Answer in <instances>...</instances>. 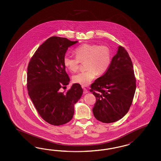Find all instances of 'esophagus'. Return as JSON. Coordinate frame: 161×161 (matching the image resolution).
Returning a JSON list of instances; mask_svg holds the SVG:
<instances>
[{
    "mask_svg": "<svg viewBox=\"0 0 161 161\" xmlns=\"http://www.w3.org/2000/svg\"><path fill=\"white\" fill-rule=\"evenodd\" d=\"M83 90H84V91H83V93H84V94H86V93H87L88 92L86 88L83 87Z\"/></svg>",
    "mask_w": 161,
    "mask_h": 161,
    "instance_id": "1",
    "label": "esophagus"
}]
</instances>
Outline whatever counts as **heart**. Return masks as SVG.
I'll return each instance as SVG.
<instances>
[{"instance_id":"obj_1","label":"heart","mask_w":161,"mask_h":161,"mask_svg":"<svg viewBox=\"0 0 161 161\" xmlns=\"http://www.w3.org/2000/svg\"><path fill=\"white\" fill-rule=\"evenodd\" d=\"M75 57L69 54L64 55V66L71 72L78 70L81 63L86 61L85 65L87 70L74 75L73 80L75 83L83 86H88L97 73H105L111 63V51L106 45L85 44L75 50Z\"/></svg>"}]
</instances>
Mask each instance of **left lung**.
I'll use <instances>...</instances> for the list:
<instances>
[{"label":"left lung","mask_w":161,"mask_h":161,"mask_svg":"<svg viewBox=\"0 0 161 161\" xmlns=\"http://www.w3.org/2000/svg\"><path fill=\"white\" fill-rule=\"evenodd\" d=\"M136 81L131 58L119 46L107 71L91 85L90 92L96 98L93 108L96 119L106 123L121 119L132 105Z\"/></svg>","instance_id":"obj_1"}]
</instances>
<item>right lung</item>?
I'll return each instance as SVG.
<instances>
[{
    "label": "right lung",
    "instance_id": "obj_1",
    "mask_svg": "<svg viewBox=\"0 0 161 161\" xmlns=\"http://www.w3.org/2000/svg\"><path fill=\"white\" fill-rule=\"evenodd\" d=\"M77 42L65 38L50 37L39 46L28 64L29 97L41 117L54 126L63 125L72 119L74 104L83 94L77 83L67 92L60 91L69 82L64 57L68 47Z\"/></svg>",
    "mask_w": 161,
    "mask_h": 161
}]
</instances>
